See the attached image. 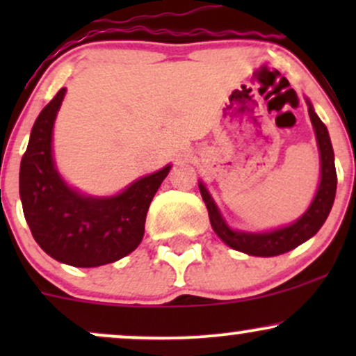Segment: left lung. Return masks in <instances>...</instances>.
I'll use <instances>...</instances> for the list:
<instances>
[{
	"instance_id": "1",
	"label": "left lung",
	"mask_w": 356,
	"mask_h": 356,
	"mask_svg": "<svg viewBox=\"0 0 356 356\" xmlns=\"http://www.w3.org/2000/svg\"><path fill=\"white\" fill-rule=\"evenodd\" d=\"M308 112L309 118H312L314 134H316L318 149H320L321 179L312 206H309L308 211L293 224L269 232H243L231 229L226 224V220L222 219V216H220L218 206L212 201L211 194L207 192L206 187H204V184L199 182V191H201L207 212H209L212 229H214L216 234H218L227 246L236 249V251L263 257L283 254V252L291 251V249L303 244L305 241L313 238V236L320 231L323 224H325L326 218H328L334 202V194H337L334 154L326 125L323 124L320 117L314 113L313 105L309 104V102Z\"/></svg>"
}]
</instances>
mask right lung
I'll return each instance as SVG.
<instances>
[{
    "label": "right lung",
    "mask_w": 356,
    "mask_h": 356,
    "mask_svg": "<svg viewBox=\"0 0 356 356\" xmlns=\"http://www.w3.org/2000/svg\"><path fill=\"white\" fill-rule=\"evenodd\" d=\"M67 88L40 112L19 167L24 219L40 248L76 268L113 263L140 244L155 192L170 165L138 179L112 197H90L65 184L51 154L53 124Z\"/></svg>",
    "instance_id": "obj_1"
}]
</instances>
